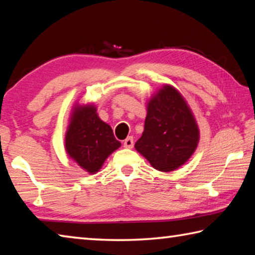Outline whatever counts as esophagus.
I'll return each mask as SVG.
<instances>
[{"mask_svg": "<svg viewBox=\"0 0 255 255\" xmlns=\"http://www.w3.org/2000/svg\"><path fill=\"white\" fill-rule=\"evenodd\" d=\"M124 147H126V148H132L133 147V138L131 136H129L128 138L125 139Z\"/></svg>", "mask_w": 255, "mask_h": 255, "instance_id": "esophagus-1", "label": "esophagus"}]
</instances>
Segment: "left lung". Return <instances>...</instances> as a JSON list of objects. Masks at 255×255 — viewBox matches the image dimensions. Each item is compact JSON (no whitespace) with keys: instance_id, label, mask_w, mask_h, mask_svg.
Masks as SVG:
<instances>
[{"instance_id":"obj_1","label":"left lung","mask_w":255,"mask_h":255,"mask_svg":"<svg viewBox=\"0 0 255 255\" xmlns=\"http://www.w3.org/2000/svg\"><path fill=\"white\" fill-rule=\"evenodd\" d=\"M200 131L182 95L165 86L148 103L137 151L160 172H172L186 163L195 151Z\"/></svg>"}]
</instances>
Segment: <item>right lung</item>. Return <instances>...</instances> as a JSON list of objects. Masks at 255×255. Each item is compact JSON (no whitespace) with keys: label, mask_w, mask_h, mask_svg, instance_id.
Masks as SVG:
<instances>
[{"label":"right lung","mask_w":255,"mask_h":255,"mask_svg":"<svg viewBox=\"0 0 255 255\" xmlns=\"http://www.w3.org/2000/svg\"><path fill=\"white\" fill-rule=\"evenodd\" d=\"M120 145L112 127L98 117L94 106L75 109L66 133V149L83 169L90 174L98 172Z\"/></svg>","instance_id":"add662e5"}]
</instances>
